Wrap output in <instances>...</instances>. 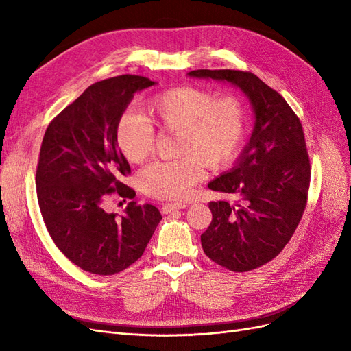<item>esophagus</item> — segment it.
<instances>
[{"label": "esophagus", "instance_id": "esophagus-1", "mask_svg": "<svg viewBox=\"0 0 351 351\" xmlns=\"http://www.w3.org/2000/svg\"><path fill=\"white\" fill-rule=\"evenodd\" d=\"M187 205L186 204H182V202H174V204H165L164 206H162V212L164 214H169V212H173V210H176V209H183V208H186Z\"/></svg>", "mask_w": 351, "mask_h": 351}]
</instances>
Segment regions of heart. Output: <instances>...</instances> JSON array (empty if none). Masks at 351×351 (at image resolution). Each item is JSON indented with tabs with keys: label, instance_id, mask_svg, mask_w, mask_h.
<instances>
[{
	"label": "heart",
	"instance_id": "1",
	"mask_svg": "<svg viewBox=\"0 0 351 351\" xmlns=\"http://www.w3.org/2000/svg\"><path fill=\"white\" fill-rule=\"evenodd\" d=\"M143 115L123 114L115 127V142L127 161L139 164L155 145V130L174 133L176 161H156L141 173L146 195L180 200L193 192L204 177V165L218 169L232 162L246 130V111L234 95L182 86L146 102Z\"/></svg>",
	"mask_w": 351,
	"mask_h": 351
}]
</instances>
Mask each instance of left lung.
<instances>
[{
	"instance_id": "left-lung-1",
	"label": "left lung",
	"mask_w": 351,
	"mask_h": 351,
	"mask_svg": "<svg viewBox=\"0 0 351 351\" xmlns=\"http://www.w3.org/2000/svg\"><path fill=\"white\" fill-rule=\"evenodd\" d=\"M189 76L224 80L247 95L256 117L250 142L234 168L208 187L240 200L210 202L212 221L200 236L206 256L232 272L277 258L299 226L311 184V159L299 117L256 74L193 70Z\"/></svg>"
}]
</instances>
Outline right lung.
Segmentation results:
<instances>
[{
    "instance_id": "right-lung-1",
    "label": "right lung",
    "mask_w": 351,
    "mask_h": 351,
    "mask_svg": "<svg viewBox=\"0 0 351 351\" xmlns=\"http://www.w3.org/2000/svg\"><path fill=\"white\" fill-rule=\"evenodd\" d=\"M152 84L134 74L90 84L52 119L40 145L36 195L42 218L64 256L90 274L129 268L162 219L158 208L137 204L134 190L121 183L132 171L115 142L117 121L134 92ZM112 194L131 199L123 217L103 209Z\"/></svg>"
}]
</instances>
